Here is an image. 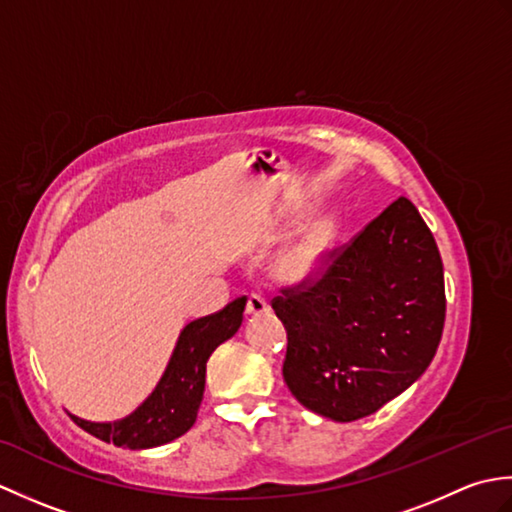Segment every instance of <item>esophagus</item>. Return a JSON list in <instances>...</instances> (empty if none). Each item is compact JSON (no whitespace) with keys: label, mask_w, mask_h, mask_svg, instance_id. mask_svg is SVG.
I'll return each mask as SVG.
<instances>
[{"label":"esophagus","mask_w":512,"mask_h":512,"mask_svg":"<svg viewBox=\"0 0 512 512\" xmlns=\"http://www.w3.org/2000/svg\"><path fill=\"white\" fill-rule=\"evenodd\" d=\"M246 312H248V314H264V312H268V301H266V297L259 295V292H253V295L248 297Z\"/></svg>","instance_id":"esophagus-1"}]
</instances>
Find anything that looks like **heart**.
I'll return each mask as SVG.
<instances>
[{
	"instance_id": "b5f03b06",
	"label": "heart",
	"mask_w": 512,
	"mask_h": 512,
	"mask_svg": "<svg viewBox=\"0 0 512 512\" xmlns=\"http://www.w3.org/2000/svg\"><path fill=\"white\" fill-rule=\"evenodd\" d=\"M334 239V222L330 217H317L301 228L295 242L281 257V270L290 277H303L321 264Z\"/></svg>"
}]
</instances>
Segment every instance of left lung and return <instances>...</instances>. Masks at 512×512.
Instances as JSON below:
<instances>
[{
	"instance_id": "8db88e82",
	"label": "left lung",
	"mask_w": 512,
	"mask_h": 512,
	"mask_svg": "<svg viewBox=\"0 0 512 512\" xmlns=\"http://www.w3.org/2000/svg\"><path fill=\"white\" fill-rule=\"evenodd\" d=\"M273 310L288 332L284 380L303 407L352 422L424 374L442 339L444 273L418 209L398 198L319 275L284 288Z\"/></svg>"
}]
</instances>
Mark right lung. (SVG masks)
I'll list each match as a JSON object with an SVG mask.
<instances>
[{"instance_id":"obj_1","label":"right lung","mask_w":512,"mask_h":512,"mask_svg":"<svg viewBox=\"0 0 512 512\" xmlns=\"http://www.w3.org/2000/svg\"><path fill=\"white\" fill-rule=\"evenodd\" d=\"M244 308L246 297H239L220 312L184 325L160 383L127 418L90 422L72 416V420L94 438L114 442L123 449H151L184 436L198 418L206 383V361L217 345L239 330Z\"/></svg>"}]
</instances>
